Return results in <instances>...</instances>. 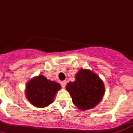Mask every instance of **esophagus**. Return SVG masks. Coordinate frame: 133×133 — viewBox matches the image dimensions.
Here are the masks:
<instances>
[{
    "mask_svg": "<svg viewBox=\"0 0 133 133\" xmlns=\"http://www.w3.org/2000/svg\"><path fill=\"white\" fill-rule=\"evenodd\" d=\"M66 81H62V82H61V85H62V86L63 88H65V85H66Z\"/></svg>",
    "mask_w": 133,
    "mask_h": 133,
    "instance_id": "1",
    "label": "esophagus"
}]
</instances>
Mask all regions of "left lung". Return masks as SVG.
Listing matches in <instances>:
<instances>
[{
  "instance_id": "obj_1",
  "label": "left lung",
  "mask_w": 133,
  "mask_h": 133,
  "mask_svg": "<svg viewBox=\"0 0 133 133\" xmlns=\"http://www.w3.org/2000/svg\"><path fill=\"white\" fill-rule=\"evenodd\" d=\"M74 82L66 85L73 104L81 110H88L98 104L105 93L103 81L94 71L80 69L76 73Z\"/></svg>"
}]
</instances>
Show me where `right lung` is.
<instances>
[{
	"label": "right lung",
	"mask_w": 133,
	"mask_h": 133,
	"mask_svg": "<svg viewBox=\"0 0 133 133\" xmlns=\"http://www.w3.org/2000/svg\"><path fill=\"white\" fill-rule=\"evenodd\" d=\"M60 90L59 83L39 75L28 81L25 92L26 99L32 105L37 108H45L53 103L55 95Z\"/></svg>",
	"instance_id": "obj_1"
}]
</instances>
